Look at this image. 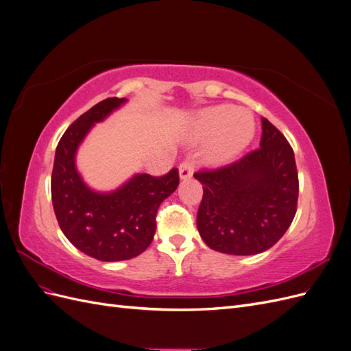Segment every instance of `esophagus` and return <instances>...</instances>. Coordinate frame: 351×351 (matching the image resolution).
Listing matches in <instances>:
<instances>
[{
  "instance_id": "obj_1",
  "label": "esophagus",
  "mask_w": 351,
  "mask_h": 351,
  "mask_svg": "<svg viewBox=\"0 0 351 351\" xmlns=\"http://www.w3.org/2000/svg\"><path fill=\"white\" fill-rule=\"evenodd\" d=\"M193 168H195V162L192 159H184V161L180 164L178 167V173H180V178H190L193 174Z\"/></svg>"
}]
</instances>
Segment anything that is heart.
<instances>
[{
    "instance_id": "obj_1",
    "label": "heart",
    "mask_w": 351,
    "mask_h": 351,
    "mask_svg": "<svg viewBox=\"0 0 351 351\" xmlns=\"http://www.w3.org/2000/svg\"><path fill=\"white\" fill-rule=\"evenodd\" d=\"M253 115L243 108L231 105H217L202 111L195 121L197 139L210 137L206 156L212 162H222L237 155L246 147L254 136Z\"/></svg>"
}]
</instances>
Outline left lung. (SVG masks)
<instances>
[{
    "instance_id": "1",
    "label": "left lung",
    "mask_w": 351,
    "mask_h": 351,
    "mask_svg": "<svg viewBox=\"0 0 351 351\" xmlns=\"http://www.w3.org/2000/svg\"><path fill=\"white\" fill-rule=\"evenodd\" d=\"M193 176L204 184L196 224L210 249L256 254L272 247L291 226L299 199L294 152L267 119L258 149Z\"/></svg>"
}]
</instances>
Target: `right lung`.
<instances>
[{
    "mask_svg": "<svg viewBox=\"0 0 351 351\" xmlns=\"http://www.w3.org/2000/svg\"><path fill=\"white\" fill-rule=\"evenodd\" d=\"M124 98H107L82 114L58 142L51 176V196L61 231L89 256L127 261L145 252L154 240L156 212L178 186V169L164 176L137 174L117 192L95 193L82 182L74 154L93 123L104 120Z\"/></svg>",
    "mask_w": 351,
    "mask_h": 351,
    "instance_id": "add662e5",
    "label": "right lung"
}]
</instances>
